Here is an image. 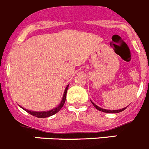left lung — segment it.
Listing matches in <instances>:
<instances>
[{
	"label": "left lung",
	"mask_w": 149,
	"mask_h": 149,
	"mask_svg": "<svg viewBox=\"0 0 149 149\" xmlns=\"http://www.w3.org/2000/svg\"><path fill=\"white\" fill-rule=\"evenodd\" d=\"M91 103H92V104H93V105L94 106V107H96V108H97V110H100V111L104 112V113H120V112H122L123 110H124L127 107H124V108L120 109V110H106V109H103V108H101V107H98V106H97V104H95L94 103H93L92 101H91Z\"/></svg>",
	"instance_id": "8db88e82"
}]
</instances>
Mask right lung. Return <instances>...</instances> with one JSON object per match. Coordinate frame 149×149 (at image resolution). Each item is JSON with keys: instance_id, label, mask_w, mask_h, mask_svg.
<instances>
[{"instance_id": "add662e5", "label": "right lung", "mask_w": 149, "mask_h": 149, "mask_svg": "<svg viewBox=\"0 0 149 149\" xmlns=\"http://www.w3.org/2000/svg\"><path fill=\"white\" fill-rule=\"evenodd\" d=\"M68 88H69V85L66 86V89H65L64 93H63V98H62V100H61V102L60 104H59V105L58 106V107H55V108L52 109V110H49V111H42V112L31 111V110H26V109L23 108V107H22L21 106L20 107H22L24 110H25L27 113H28L29 114L32 115V116H36V117H37V118H47V117H49V116H52V115H54V114H56V113H57L58 112L59 110L62 108V107H63V104H64L65 101H66V92H67Z\"/></svg>"}]
</instances>
